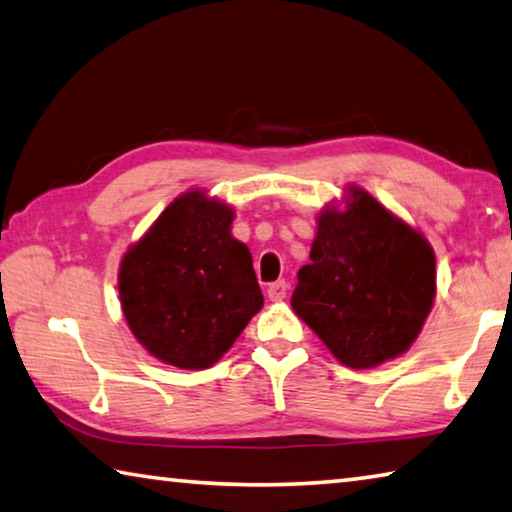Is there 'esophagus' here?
<instances>
[{
  "label": "esophagus",
  "instance_id": "esophagus-1",
  "mask_svg": "<svg viewBox=\"0 0 512 512\" xmlns=\"http://www.w3.org/2000/svg\"><path fill=\"white\" fill-rule=\"evenodd\" d=\"M285 294H288V283L285 281H276L267 285V297H270V301L279 303L285 299Z\"/></svg>",
  "mask_w": 512,
  "mask_h": 512
}]
</instances>
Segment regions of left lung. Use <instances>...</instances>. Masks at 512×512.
<instances>
[{
    "label": "left lung",
    "instance_id": "8db88e82",
    "mask_svg": "<svg viewBox=\"0 0 512 512\" xmlns=\"http://www.w3.org/2000/svg\"><path fill=\"white\" fill-rule=\"evenodd\" d=\"M292 310L344 366L373 369L407 353L436 297V256L418 229L360 186L317 215Z\"/></svg>",
    "mask_w": 512,
    "mask_h": 512
}]
</instances>
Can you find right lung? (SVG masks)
<instances>
[{
  "label": "right lung",
  "mask_w": 512,
  "mask_h": 512,
  "mask_svg": "<svg viewBox=\"0 0 512 512\" xmlns=\"http://www.w3.org/2000/svg\"><path fill=\"white\" fill-rule=\"evenodd\" d=\"M233 215L227 202L191 188L123 254V317L159 362L209 369L263 308L251 251L231 236Z\"/></svg>",
  "instance_id": "1"
}]
</instances>
